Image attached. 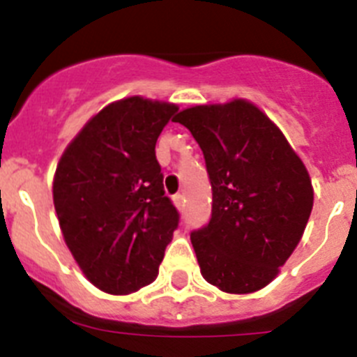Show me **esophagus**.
Returning <instances> with one entry per match:
<instances>
[{"instance_id":"34e87169","label":"esophagus","mask_w":357,"mask_h":357,"mask_svg":"<svg viewBox=\"0 0 357 357\" xmlns=\"http://www.w3.org/2000/svg\"><path fill=\"white\" fill-rule=\"evenodd\" d=\"M173 204H175V206L178 207V209H184V204H185L184 195H182V193H176L175 197H173Z\"/></svg>"}]
</instances>
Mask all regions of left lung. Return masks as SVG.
Segmentation results:
<instances>
[{"instance_id":"8db88e82","label":"left lung","mask_w":357,"mask_h":357,"mask_svg":"<svg viewBox=\"0 0 357 357\" xmlns=\"http://www.w3.org/2000/svg\"><path fill=\"white\" fill-rule=\"evenodd\" d=\"M204 151L213 213L191 232L200 272L227 293L270 284L301 241L313 185L282 132L247 100L197 105L175 116Z\"/></svg>"}]
</instances>
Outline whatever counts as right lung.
Segmentation results:
<instances>
[{
    "label": "right lung",
    "instance_id": "add662e5",
    "mask_svg": "<svg viewBox=\"0 0 357 357\" xmlns=\"http://www.w3.org/2000/svg\"><path fill=\"white\" fill-rule=\"evenodd\" d=\"M176 110L141 96L110 103L56 166L53 204L66 245L84 275L110 295L153 282L178 227L155 157L157 137Z\"/></svg>",
    "mask_w": 357,
    "mask_h": 357
}]
</instances>
